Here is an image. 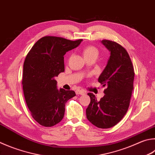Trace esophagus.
Instances as JSON below:
<instances>
[{
  "label": "esophagus",
  "mask_w": 155,
  "mask_h": 155,
  "mask_svg": "<svg viewBox=\"0 0 155 155\" xmlns=\"http://www.w3.org/2000/svg\"><path fill=\"white\" fill-rule=\"evenodd\" d=\"M85 91H83V90H80V89H78L76 91V94L77 95H83L85 94Z\"/></svg>",
  "instance_id": "34e87169"
}]
</instances>
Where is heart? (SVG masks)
<instances>
[{"label":"heart","instance_id":"1","mask_svg":"<svg viewBox=\"0 0 155 155\" xmlns=\"http://www.w3.org/2000/svg\"><path fill=\"white\" fill-rule=\"evenodd\" d=\"M83 54L84 57L92 55H98V50L94 46H87L83 50Z\"/></svg>","mask_w":155,"mask_h":155}]
</instances>
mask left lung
<instances>
[{"label":"left lung","instance_id":"8db88e82","mask_svg":"<svg viewBox=\"0 0 155 155\" xmlns=\"http://www.w3.org/2000/svg\"><path fill=\"white\" fill-rule=\"evenodd\" d=\"M102 43L110 52L108 63L98 78L104 96L97 101L89 93L91 102L86 109L87 118L98 128L108 129L120 121L130 103L134 89V70L127 51L114 41L102 40Z\"/></svg>","mask_w":155,"mask_h":155}]
</instances>
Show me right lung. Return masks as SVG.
<instances>
[{"instance_id":"add662e5","label":"right lung","mask_w":155,"mask_h":155,"mask_svg":"<svg viewBox=\"0 0 155 155\" xmlns=\"http://www.w3.org/2000/svg\"><path fill=\"white\" fill-rule=\"evenodd\" d=\"M82 41L46 36L26 55L22 78L24 97L33 119L41 125L52 127L60 123L67 101L76 95L74 91L58 89L55 77L64 72V55Z\"/></svg>"}]
</instances>
